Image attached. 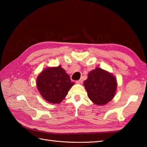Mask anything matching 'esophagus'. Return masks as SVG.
I'll list each match as a JSON object with an SVG mask.
<instances>
[{"instance_id": "34e87169", "label": "esophagus", "mask_w": 147, "mask_h": 147, "mask_svg": "<svg viewBox=\"0 0 147 147\" xmlns=\"http://www.w3.org/2000/svg\"><path fill=\"white\" fill-rule=\"evenodd\" d=\"M83 82V78H81L80 80L76 81V83H78V84H82Z\"/></svg>"}]
</instances>
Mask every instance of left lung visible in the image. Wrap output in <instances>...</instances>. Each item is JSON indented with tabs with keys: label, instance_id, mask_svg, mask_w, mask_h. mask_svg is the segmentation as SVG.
Wrapping results in <instances>:
<instances>
[{
	"label": "left lung",
	"instance_id": "1",
	"mask_svg": "<svg viewBox=\"0 0 147 147\" xmlns=\"http://www.w3.org/2000/svg\"><path fill=\"white\" fill-rule=\"evenodd\" d=\"M83 84L90 100L98 105H105L112 100L117 86L113 74L100 67L89 72Z\"/></svg>",
	"mask_w": 147,
	"mask_h": 147
}]
</instances>
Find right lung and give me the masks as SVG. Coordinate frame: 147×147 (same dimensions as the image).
Returning <instances> with one entry per match:
<instances>
[{"instance_id":"add662e5","label":"right lung","mask_w":147,"mask_h":147,"mask_svg":"<svg viewBox=\"0 0 147 147\" xmlns=\"http://www.w3.org/2000/svg\"><path fill=\"white\" fill-rule=\"evenodd\" d=\"M74 85L61 65L45 68L36 78V87L40 95L52 104H60Z\"/></svg>"}]
</instances>
